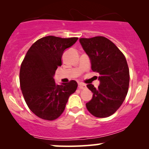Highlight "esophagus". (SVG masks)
Instances as JSON below:
<instances>
[{
	"label": "esophagus",
	"mask_w": 149,
	"mask_h": 149,
	"mask_svg": "<svg viewBox=\"0 0 149 149\" xmlns=\"http://www.w3.org/2000/svg\"><path fill=\"white\" fill-rule=\"evenodd\" d=\"M85 88H86V85L83 84V83H80L79 84H78V88L80 89V90H82V89H85Z\"/></svg>",
	"instance_id": "34e87169"
}]
</instances>
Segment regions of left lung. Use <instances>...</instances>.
<instances>
[{"label":"left lung","instance_id":"obj_1","mask_svg":"<svg viewBox=\"0 0 149 149\" xmlns=\"http://www.w3.org/2000/svg\"><path fill=\"white\" fill-rule=\"evenodd\" d=\"M79 41L90 58L92 70L100 74L98 88L87 85L93 95L86 107L95 117H109L122 105L127 94L130 72L127 61L117 46L107 38H80Z\"/></svg>","mask_w":149,"mask_h":149}]
</instances>
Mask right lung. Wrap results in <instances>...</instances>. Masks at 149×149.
I'll use <instances>...</instances> for the list:
<instances>
[{"label": "right lung", "instance_id": "obj_1", "mask_svg": "<svg viewBox=\"0 0 149 149\" xmlns=\"http://www.w3.org/2000/svg\"><path fill=\"white\" fill-rule=\"evenodd\" d=\"M77 40L43 37L31 45L22 61L19 73L22 94L30 110L40 118L57 119L64 112L70 95L76 92V81L57 85L54 76L61 66L63 53Z\"/></svg>", "mask_w": 149, "mask_h": 149}]
</instances>
